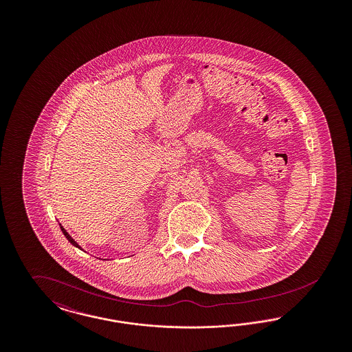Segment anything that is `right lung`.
<instances>
[{
  "mask_svg": "<svg viewBox=\"0 0 352 352\" xmlns=\"http://www.w3.org/2000/svg\"><path fill=\"white\" fill-rule=\"evenodd\" d=\"M60 230H62V232H63V234L67 237L68 241H69L72 245H75V247H78L79 250H82V247H80V245H79V244H78V243H76V241H75V240H74V239H72V237L68 234L67 231H66V230H65L62 226H60Z\"/></svg>",
  "mask_w": 352,
  "mask_h": 352,
  "instance_id": "1",
  "label": "right lung"
}]
</instances>
